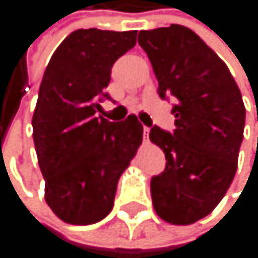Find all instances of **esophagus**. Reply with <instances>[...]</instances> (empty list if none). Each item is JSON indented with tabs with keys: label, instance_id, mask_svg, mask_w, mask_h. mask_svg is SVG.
<instances>
[{
	"label": "esophagus",
	"instance_id": "esophagus-1",
	"mask_svg": "<svg viewBox=\"0 0 258 258\" xmlns=\"http://www.w3.org/2000/svg\"><path fill=\"white\" fill-rule=\"evenodd\" d=\"M148 133H150V128L144 126V141H148Z\"/></svg>",
	"mask_w": 258,
	"mask_h": 258
}]
</instances>
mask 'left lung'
<instances>
[{"instance_id": "8db88e82", "label": "left lung", "mask_w": 258, "mask_h": 258, "mask_svg": "<svg viewBox=\"0 0 258 258\" xmlns=\"http://www.w3.org/2000/svg\"><path fill=\"white\" fill-rule=\"evenodd\" d=\"M138 43L159 96L175 100V132L150 130L167 159L152 178L153 207L167 223L192 224L215 209L235 176L246 117L241 93L226 63L189 27L141 31Z\"/></svg>"}]
</instances>
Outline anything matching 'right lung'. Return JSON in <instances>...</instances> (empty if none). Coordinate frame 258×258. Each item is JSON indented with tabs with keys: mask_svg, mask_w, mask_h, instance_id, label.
<instances>
[{
	"mask_svg": "<svg viewBox=\"0 0 258 258\" xmlns=\"http://www.w3.org/2000/svg\"><path fill=\"white\" fill-rule=\"evenodd\" d=\"M136 44V31L79 29L49 60L32 117L44 200L69 224H93L114 206L117 181L144 128L135 114L116 123L99 116L114 61Z\"/></svg>",
	"mask_w": 258,
	"mask_h": 258,
	"instance_id": "1",
	"label": "right lung"
}]
</instances>
